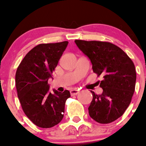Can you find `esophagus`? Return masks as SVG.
<instances>
[{"label":"esophagus","instance_id":"34e87169","mask_svg":"<svg viewBox=\"0 0 146 146\" xmlns=\"http://www.w3.org/2000/svg\"><path fill=\"white\" fill-rule=\"evenodd\" d=\"M70 93H71V95H76L79 93V90L76 89H73L70 91Z\"/></svg>","mask_w":146,"mask_h":146}]
</instances>
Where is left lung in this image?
<instances>
[{
    "label": "left lung",
    "mask_w": 146,
    "mask_h": 146,
    "mask_svg": "<svg viewBox=\"0 0 146 146\" xmlns=\"http://www.w3.org/2000/svg\"><path fill=\"white\" fill-rule=\"evenodd\" d=\"M88 56L98 76L102 75L101 95L91 90L90 117L100 123H109L123 115L135 90L136 70L133 62L121 48L108 42L75 40Z\"/></svg>",
    "instance_id": "8db88e82"
}]
</instances>
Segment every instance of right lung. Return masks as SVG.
Returning a JSON list of instances; mask_svg holds the SVG:
<instances>
[{"mask_svg": "<svg viewBox=\"0 0 146 146\" xmlns=\"http://www.w3.org/2000/svg\"><path fill=\"white\" fill-rule=\"evenodd\" d=\"M67 41L40 44L28 52L16 73L18 97L27 117L37 126L51 128L62 119L70 92H49L48 80L58 65Z\"/></svg>", "mask_w": 146, "mask_h": 146, "instance_id": "obj_1", "label": "right lung"}]
</instances>
